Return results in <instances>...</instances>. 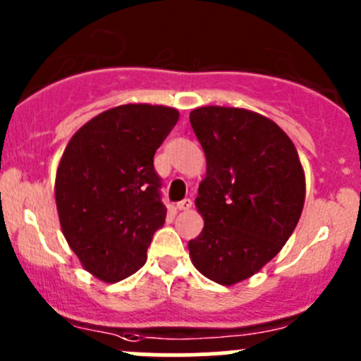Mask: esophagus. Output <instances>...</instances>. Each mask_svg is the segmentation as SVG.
I'll use <instances>...</instances> for the list:
<instances>
[{
    "label": "esophagus",
    "instance_id": "obj_1",
    "mask_svg": "<svg viewBox=\"0 0 361 361\" xmlns=\"http://www.w3.org/2000/svg\"><path fill=\"white\" fill-rule=\"evenodd\" d=\"M192 207V201L190 199H183V201H180L176 204V209L178 211H188Z\"/></svg>",
    "mask_w": 361,
    "mask_h": 361
}]
</instances>
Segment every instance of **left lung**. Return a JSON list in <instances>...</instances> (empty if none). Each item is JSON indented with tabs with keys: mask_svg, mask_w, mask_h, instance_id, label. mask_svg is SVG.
<instances>
[{
	"mask_svg": "<svg viewBox=\"0 0 361 361\" xmlns=\"http://www.w3.org/2000/svg\"><path fill=\"white\" fill-rule=\"evenodd\" d=\"M190 123L206 155L195 207L204 220L188 241L194 267L232 286L281 251L304 209L305 174L288 134L245 108L201 106Z\"/></svg>",
	"mask_w": 361,
	"mask_h": 361,
	"instance_id": "left-lung-1",
	"label": "left lung"
}]
</instances>
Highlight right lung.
Returning <instances> with one entry per match:
<instances>
[{"instance_id":"1","label":"right lung","mask_w":361,"mask_h":361,"mask_svg":"<svg viewBox=\"0 0 361 361\" xmlns=\"http://www.w3.org/2000/svg\"><path fill=\"white\" fill-rule=\"evenodd\" d=\"M178 118L176 108L120 104L83 123L59 160L54 194L61 231L101 281H122L143 267L166 221L154 155Z\"/></svg>"}]
</instances>
